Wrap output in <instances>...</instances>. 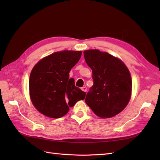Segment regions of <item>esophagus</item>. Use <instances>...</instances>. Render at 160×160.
Listing matches in <instances>:
<instances>
[{"instance_id": "obj_1", "label": "esophagus", "mask_w": 160, "mask_h": 160, "mask_svg": "<svg viewBox=\"0 0 160 160\" xmlns=\"http://www.w3.org/2000/svg\"><path fill=\"white\" fill-rule=\"evenodd\" d=\"M81 90L84 91V92H86L87 91V88H86V87H83V88H81Z\"/></svg>"}]
</instances>
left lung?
<instances>
[{
	"label": "left lung",
	"mask_w": 160,
	"mask_h": 160,
	"mask_svg": "<svg viewBox=\"0 0 160 160\" xmlns=\"http://www.w3.org/2000/svg\"><path fill=\"white\" fill-rule=\"evenodd\" d=\"M83 53L93 79L85 103L98 117L112 118L129 102L132 89L130 72L122 60L107 52L89 49Z\"/></svg>",
	"instance_id": "left-lung-1"
}]
</instances>
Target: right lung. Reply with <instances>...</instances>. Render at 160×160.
<instances>
[{
  "label": "right lung",
  "mask_w": 160,
  "mask_h": 160,
  "mask_svg": "<svg viewBox=\"0 0 160 160\" xmlns=\"http://www.w3.org/2000/svg\"><path fill=\"white\" fill-rule=\"evenodd\" d=\"M81 51H62L42 58L34 66L29 78V95L37 110L48 118H59L69 107L83 100L85 92L75 85L69 72L80 59Z\"/></svg>",
  "instance_id": "right-lung-1"
}]
</instances>
